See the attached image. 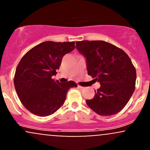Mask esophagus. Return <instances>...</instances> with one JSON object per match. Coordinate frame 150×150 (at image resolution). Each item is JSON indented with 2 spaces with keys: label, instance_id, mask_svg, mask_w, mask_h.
<instances>
[{
  "label": "esophagus",
  "instance_id": "esophagus-1",
  "mask_svg": "<svg viewBox=\"0 0 150 150\" xmlns=\"http://www.w3.org/2000/svg\"><path fill=\"white\" fill-rule=\"evenodd\" d=\"M78 88H79V89H80V90H83L84 89V87H83V86H78Z\"/></svg>",
  "mask_w": 150,
  "mask_h": 150
}]
</instances>
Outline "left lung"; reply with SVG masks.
I'll use <instances>...</instances> for the list:
<instances>
[{"label": "left lung", "instance_id": "8db88e82", "mask_svg": "<svg viewBox=\"0 0 150 150\" xmlns=\"http://www.w3.org/2000/svg\"><path fill=\"white\" fill-rule=\"evenodd\" d=\"M76 48L86 58L88 74L100 88L86 103L100 116H111L124 108L135 89L136 69L127 53L104 41H80Z\"/></svg>", "mask_w": 150, "mask_h": 150}]
</instances>
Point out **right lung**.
I'll return each mask as SVG.
<instances>
[{
    "instance_id": "add662e5",
    "label": "right lung",
    "mask_w": 150,
    "mask_h": 150,
    "mask_svg": "<svg viewBox=\"0 0 150 150\" xmlns=\"http://www.w3.org/2000/svg\"><path fill=\"white\" fill-rule=\"evenodd\" d=\"M75 42H42L23 55L16 70L14 86L23 106L39 116L53 114L64 104L75 82L60 83L52 78L59 68L62 57L72 52Z\"/></svg>"
}]
</instances>
